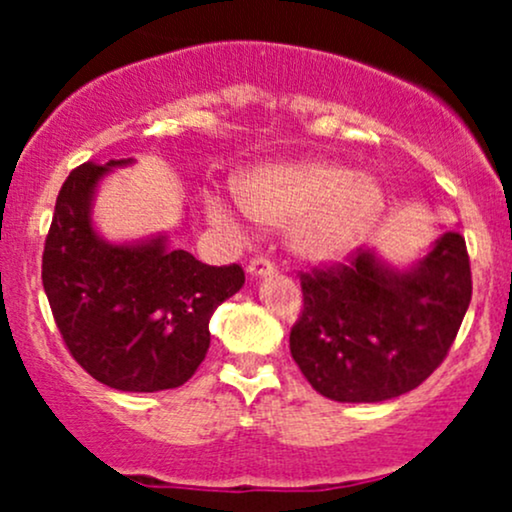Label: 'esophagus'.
Instances as JSON below:
<instances>
[{
  "instance_id": "esophagus-1",
  "label": "esophagus",
  "mask_w": 512,
  "mask_h": 512,
  "mask_svg": "<svg viewBox=\"0 0 512 512\" xmlns=\"http://www.w3.org/2000/svg\"><path fill=\"white\" fill-rule=\"evenodd\" d=\"M276 274V267L269 260H262V257H257V260H252L248 264V276L250 279H267V276H274Z\"/></svg>"
}]
</instances>
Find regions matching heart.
<instances>
[{
	"instance_id": "obj_1",
	"label": "heart",
	"mask_w": 512,
	"mask_h": 512,
	"mask_svg": "<svg viewBox=\"0 0 512 512\" xmlns=\"http://www.w3.org/2000/svg\"><path fill=\"white\" fill-rule=\"evenodd\" d=\"M238 207L264 226H289V250L313 267H332L361 248L383 216L385 190L370 173L330 158L260 163L233 182ZM216 219L231 221L223 204Z\"/></svg>"
}]
</instances>
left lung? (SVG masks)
I'll return each instance as SVG.
<instances>
[{
	"instance_id": "obj_1",
	"label": "left lung",
	"mask_w": 512,
	"mask_h": 512,
	"mask_svg": "<svg viewBox=\"0 0 512 512\" xmlns=\"http://www.w3.org/2000/svg\"><path fill=\"white\" fill-rule=\"evenodd\" d=\"M303 315L291 356L308 383L334 402H385L419 387L455 342L472 301L460 231L448 228L407 264L378 250L301 274Z\"/></svg>"
}]
</instances>
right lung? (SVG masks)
Returning a JSON list of instances; mask_svg holds the SVG:
<instances>
[{
    "label": "right lung",
    "mask_w": 512,
    "mask_h": 512,
    "mask_svg": "<svg viewBox=\"0 0 512 512\" xmlns=\"http://www.w3.org/2000/svg\"><path fill=\"white\" fill-rule=\"evenodd\" d=\"M134 158L88 161L57 195L43 252V289L69 354L122 392L173 390L207 356L214 310L243 289L238 264L209 267L168 233L108 240L93 221L98 190Z\"/></svg>",
    "instance_id": "1"
}]
</instances>
